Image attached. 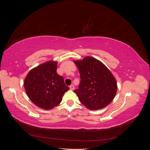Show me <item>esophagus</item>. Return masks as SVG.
Wrapping results in <instances>:
<instances>
[{
  "label": "esophagus",
  "mask_w": 150,
  "mask_h": 150,
  "mask_svg": "<svg viewBox=\"0 0 150 150\" xmlns=\"http://www.w3.org/2000/svg\"><path fill=\"white\" fill-rule=\"evenodd\" d=\"M69 88L71 90H74V86L73 84H71L70 86H69Z\"/></svg>",
  "instance_id": "34e87169"
}]
</instances>
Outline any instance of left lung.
<instances>
[{
  "label": "left lung",
  "mask_w": 150,
  "mask_h": 150,
  "mask_svg": "<svg viewBox=\"0 0 150 150\" xmlns=\"http://www.w3.org/2000/svg\"><path fill=\"white\" fill-rule=\"evenodd\" d=\"M74 62L80 73V84L74 90L80 102L91 110L108 106L117 91V83L110 71L92 57Z\"/></svg>",
  "instance_id": "left-lung-1"
}]
</instances>
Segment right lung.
Segmentation results:
<instances>
[{
    "label": "right lung",
    "instance_id": "1",
    "mask_svg": "<svg viewBox=\"0 0 150 150\" xmlns=\"http://www.w3.org/2000/svg\"><path fill=\"white\" fill-rule=\"evenodd\" d=\"M55 61H48L29 72L24 86L28 97L33 103L44 110L57 106L64 93L69 89L63 77L57 74Z\"/></svg>",
    "mask_w": 150,
    "mask_h": 150
}]
</instances>
